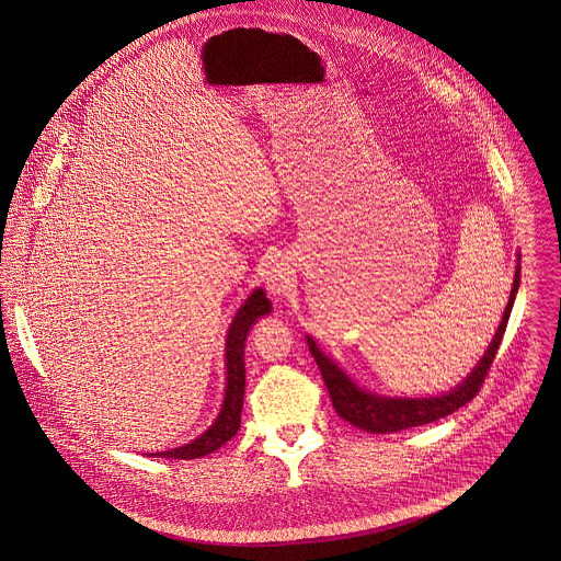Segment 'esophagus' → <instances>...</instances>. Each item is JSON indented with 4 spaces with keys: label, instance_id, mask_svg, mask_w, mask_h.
<instances>
[{
    "label": "esophagus",
    "instance_id": "1",
    "mask_svg": "<svg viewBox=\"0 0 561 561\" xmlns=\"http://www.w3.org/2000/svg\"><path fill=\"white\" fill-rule=\"evenodd\" d=\"M266 288L277 295V297H284L286 293H290L293 284H295V271L290 266L288 260H275L268 271H266Z\"/></svg>",
    "mask_w": 561,
    "mask_h": 561
}]
</instances>
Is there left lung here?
<instances>
[{"label": "left lung", "mask_w": 561, "mask_h": 561, "mask_svg": "<svg viewBox=\"0 0 561 561\" xmlns=\"http://www.w3.org/2000/svg\"><path fill=\"white\" fill-rule=\"evenodd\" d=\"M518 284H520V266H516L510 301L505 306L501 324H499L497 333H495L489 351L480 359L478 368L469 374L456 389H451L449 393L438 396V398H417V400H413V398H380V396H374V393H366L346 374L342 373L329 357H324L320 353V348L316 346V342L308 337L311 357H313L318 370L322 374V380L329 389L335 413L344 422H348V424H353V426H357L366 433L387 435V433H398V431H407V428H413V426L431 424V422H436L440 417L451 415L454 411H458L460 407L471 402L478 396L486 374L495 362L499 344L503 340L507 318H510V311L514 306Z\"/></svg>", "instance_id": "obj_1"}]
</instances>
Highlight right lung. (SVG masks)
I'll list each match as a JSON object with an SVG mask.
<instances>
[{
    "mask_svg": "<svg viewBox=\"0 0 561 561\" xmlns=\"http://www.w3.org/2000/svg\"><path fill=\"white\" fill-rule=\"evenodd\" d=\"M271 311V301L264 297V293L257 288L251 293L245 306L237 311L226 340V368H228V385H226V398L219 417L215 424L204 433L191 440L183 447L159 451L152 456L159 458H179V460H191L206 456L221 447L226 440L239 433L241 428V411H243V393H245V340L250 333L251 324Z\"/></svg>",
    "mask_w": 561,
    "mask_h": 561,
    "instance_id": "add662e5",
    "label": "right lung"
}]
</instances>
